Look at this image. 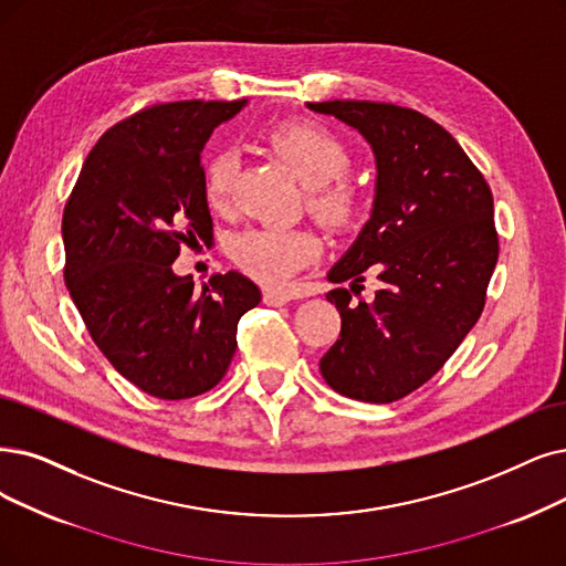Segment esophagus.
I'll return each mask as SVG.
<instances>
[{
  "mask_svg": "<svg viewBox=\"0 0 566 566\" xmlns=\"http://www.w3.org/2000/svg\"><path fill=\"white\" fill-rule=\"evenodd\" d=\"M292 297L287 290H276V287H264V304L269 306H283L287 304Z\"/></svg>",
  "mask_w": 566,
  "mask_h": 566,
  "instance_id": "34e87169",
  "label": "esophagus"
}]
</instances>
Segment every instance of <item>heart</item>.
I'll use <instances>...</instances> for the list:
<instances>
[{
    "label": "heart",
    "mask_w": 566,
    "mask_h": 566,
    "mask_svg": "<svg viewBox=\"0 0 566 566\" xmlns=\"http://www.w3.org/2000/svg\"><path fill=\"white\" fill-rule=\"evenodd\" d=\"M266 144L306 184L308 209L329 228H346L359 213V190L344 171L348 146L332 129L313 120H287L266 132ZM237 153L216 148L205 163V197L211 209L230 201ZM230 255L239 269L266 285H281L315 255L318 239L302 228H248L232 237Z\"/></svg>",
    "instance_id": "heart-1"
}]
</instances>
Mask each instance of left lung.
<instances>
[{"instance_id": "8db88e82", "label": "left lung", "mask_w": 566, "mask_h": 566, "mask_svg": "<svg viewBox=\"0 0 566 566\" xmlns=\"http://www.w3.org/2000/svg\"><path fill=\"white\" fill-rule=\"evenodd\" d=\"M348 123L376 155L371 220L332 271L327 300L342 332L321 357L338 395L390 403L411 395L481 318L500 258L492 190L450 134L420 111L386 102H308ZM367 273L381 290L355 305Z\"/></svg>"}]
</instances>
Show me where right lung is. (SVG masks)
Instances as JSON below:
<instances>
[{
	"label": "right lung",
	"mask_w": 566,
	"mask_h": 566,
	"mask_svg": "<svg viewBox=\"0 0 566 566\" xmlns=\"http://www.w3.org/2000/svg\"><path fill=\"white\" fill-rule=\"evenodd\" d=\"M245 102H163L108 127L85 157L62 213L64 283L113 369L157 399L216 388L237 325L260 287L230 271L195 287L171 264L209 241L199 153Z\"/></svg>",
	"instance_id": "right-lung-1"
}]
</instances>
